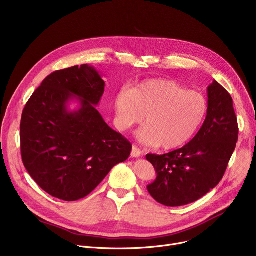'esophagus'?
<instances>
[{"instance_id": "esophagus-1", "label": "esophagus", "mask_w": 256, "mask_h": 256, "mask_svg": "<svg viewBox=\"0 0 256 256\" xmlns=\"http://www.w3.org/2000/svg\"><path fill=\"white\" fill-rule=\"evenodd\" d=\"M141 154H142V152L138 148L137 146L134 145V146H132V154H130V156H134V158H138V156H140Z\"/></svg>"}]
</instances>
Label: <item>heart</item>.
<instances>
[{
    "instance_id": "obj_1",
    "label": "heart",
    "mask_w": 256,
    "mask_h": 256,
    "mask_svg": "<svg viewBox=\"0 0 256 256\" xmlns=\"http://www.w3.org/2000/svg\"><path fill=\"white\" fill-rule=\"evenodd\" d=\"M115 121L120 130L145 122L138 138L146 145L173 150L191 141L208 112V98L171 80H150L115 98Z\"/></svg>"
}]
</instances>
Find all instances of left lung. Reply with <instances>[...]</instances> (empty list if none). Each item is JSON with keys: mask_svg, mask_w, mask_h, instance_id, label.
<instances>
[{"mask_svg": "<svg viewBox=\"0 0 256 256\" xmlns=\"http://www.w3.org/2000/svg\"><path fill=\"white\" fill-rule=\"evenodd\" d=\"M208 112L197 135L165 154L146 156L156 172L147 190L158 204L180 206L204 197L222 180L238 136L230 94L217 80L208 88Z\"/></svg>", "mask_w": 256, "mask_h": 256, "instance_id": "obj_1", "label": "left lung"}]
</instances>
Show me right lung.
Segmentation results:
<instances>
[{
    "label": "right lung",
    "mask_w": 256,
    "mask_h": 256,
    "mask_svg": "<svg viewBox=\"0 0 256 256\" xmlns=\"http://www.w3.org/2000/svg\"><path fill=\"white\" fill-rule=\"evenodd\" d=\"M104 91V82L94 67L76 65L48 76L24 106L22 163L52 197H86L130 154V142L108 126L94 106ZM74 96L81 106L72 112L66 104Z\"/></svg>",
    "instance_id": "add662e5"
}]
</instances>
